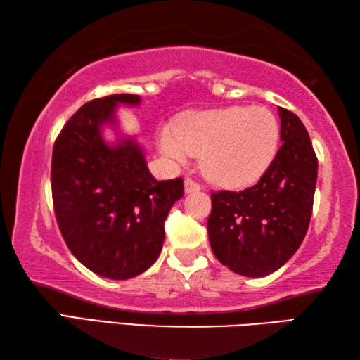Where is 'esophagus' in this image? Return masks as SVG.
<instances>
[{
    "label": "esophagus",
    "mask_w": 360,
    "mask_h": 360,
    "mask_svg": "<svg viewBox=\"0 0 360 360\" xmlns=\"http://www.w3.org/2000/svg\"><path fill=\"white\" fill-rule=\"evenodd\" d=\"M200 188H202V186H200L197 181H193V179H191V178H187V179L184 181V191H186V193L198 192Z\"/></svg>",
    "instance_id": "esophagus-1"
}]
</instances>
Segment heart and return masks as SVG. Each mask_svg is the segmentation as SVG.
I'll use <instances>...</instances> for the list:
<instances>
[{"mask_svg": "<svg viewBox=\"0 0 360 360\" xmlns=\"http://www.w3.org/2000/svg\"><path fill=\"white\" fill-rule=\"evenodd\" d=\"M279 124L262 106H227L181 115L176 129L163 127L158 146L167 157L186 162L200 154L206 178L222 187L259 181L275 160Z\"/></svg>", "mask_w": 360, "mask_h": 360, "instance_id": "heart-1", "label": "heart"}]
</instances>
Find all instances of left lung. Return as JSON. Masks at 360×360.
<instances>
[{
	"instance_id": "1",
	"label": "left lung",
	"mask_w": 360,
	"mask_h": 360,
	"mask_svg": "<svg viewBox=\"0 0 360 360\" xmlns=\"http://www.w3.org/2000/svg\"><path fill=\"white\" fill-rule=\"evenodd\" d=\"M283 146L257 184L211 193L208 236L229 270L248 278L271 275L300 248L313 212L318 158L302 120L278 108Z\"/></svg>"
}]
</instances>
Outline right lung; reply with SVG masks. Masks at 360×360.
I'll use <instances>...</instances> for the list:
<instances>
[{
    "mask_svg": "<svg viewBox=\"0 0 360 360\" xmlns=\"http://www.w3.org/2000/svg\"><path fill=\"white\" fill-rule=\"evenodd\" d=\"M138 95L85 103L66 122L52 152V198L58 229L84 266L109 279H130L154 264L165 240V219L184 195L181 178L157 181L135 138L108 143L103 127L119 131L115 109L138 106Z\"/></svg>",
    "mask_w": 360,
    "mask_h": 360,
    "instance_id": "add662e5",
    "label": "right lung"
}]
</instances>
